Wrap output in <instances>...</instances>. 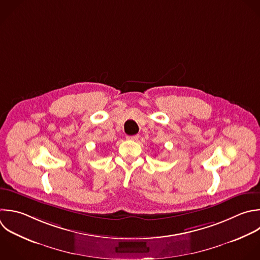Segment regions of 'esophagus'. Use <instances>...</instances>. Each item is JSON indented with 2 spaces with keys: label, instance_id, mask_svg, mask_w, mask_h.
Instances as JSON below:
<instances>
[{
  "label": "esophagus",
  "instance_id": "1",
  "mask_svg": "<svg viewBox=\"0 0 260 260\" xmlns=\"http://www.w3.org/2000/svg\"><path fill=\"white\" fill-rule=\"evenodd\" d=\"M139 138V135H133V136H127L128 140H137Z\"/></svg>",
  "mask_w": 260,
  "mask_h": 260
}]
</instances>
